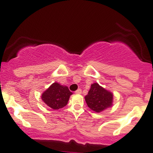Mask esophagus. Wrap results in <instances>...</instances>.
Masks as SVG:
<instances>
[{"label": "esophagus", "mask_w": 153, "mask_h": 153, "mask_svg": "<svg viewBox=\"0 0 153 153\" xmlns=\"http://www.w3.org/2000/svg\"><path fill=\"white\" fill-rule=\"evenodd\" d=\"M82 93V90L80 88H79V89H78V90H77L76 91H75V94H81Z\"/></svg>", "instance_id": "obj_1"}]
</instances>
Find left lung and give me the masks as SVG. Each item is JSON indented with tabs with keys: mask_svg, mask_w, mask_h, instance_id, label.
<instances>
[{
	"mask_svg": "<svg viewBox=\"0 0 153 153\" xmlns=\"http://www.w3.org/2000/svg\"><path fill=\"white\" fill-rule=\"evenodd\" d=\"M88 106L96 112H101L112 105L113 95L98 83L91 85L88 94L85 96Z\"/></svg>",
	"mask_w": 153,
	"mask_h": 153,
	"instance_id": "1",
	"label": "left lung"
}]
</instances>
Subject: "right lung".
<instances>
[{
    "label": "right lung",
    "instance_id": "obj_1",
    "mask_svg": "<svg viewBox=\"0 0 153 153\" xmlns=\"http://www.w3.org/2000/svg\"><path fill=\"white\" fill-rule=\"evenodd\" d=\"M71 94L68 87L54 82L43 93L42 99L51 108L57 110L66 106Z\"/></svg>",
    "mask_w": 153,
    "mask_h": 153
}]
</instances>
